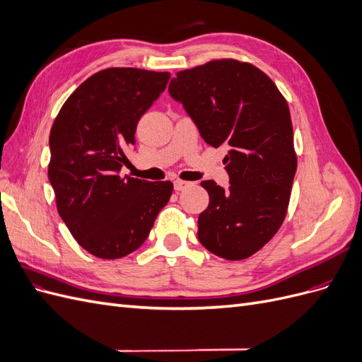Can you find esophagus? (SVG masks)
Returning a JSON list of instances; mask_svg holds the SVG:
<instances>
[{
    "label": "esophagus",
    "mask_w": 362,
    "mask_h": 362,
    "mask_svg": "<svg viewBox=\"0 0 362 362\" xmlns=\"http://www.w3.org/2000/svg\"><path fill=\"white\" fill-rule=\"evenodd\" d=\"M190 182H187V181H181V180H177L173 182V189L177 190V192H182V190H185V189H189L190 187Z\"/></svg>",
    "instance_id": "obj_1"
}]
</instances>
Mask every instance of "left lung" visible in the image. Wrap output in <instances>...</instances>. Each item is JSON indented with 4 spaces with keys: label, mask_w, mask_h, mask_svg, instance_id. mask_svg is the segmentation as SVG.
Returning a JSON list of instances; mask_svg holds the SVG:
<instances>
[{
    "label": "left lung",
    "mask_w": 362,
    "mask_h": 362,
    "mask_svg": "<svg viewBox=\"0 0 362 362\" xmlns=\"http://www.w3.org/2000/svg\"><path fill=\"white\" fill-rule=\"evenodd\" d=\"M169 93L205 144L228 149L229 187L201 182L210 196L198 221L201 245L231 261L254 255L286 218L298 168L287 101L264 72L231 59L178 72Z\"/></svg>",
    "instance_id": "left-lung-1"
}]
</instances>
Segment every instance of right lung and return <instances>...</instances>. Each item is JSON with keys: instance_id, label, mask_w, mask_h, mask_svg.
I'll list each match as a JSON object with an SVG mask.
<instances>
[{"instance_id": "1", "label": "right lung", "mask_w": 362, "mask_h": 362, "mask_svg": "<svg viewBox=\"0 0 362 362\" xmlns=\"http://www.w3.org/2000/svg\"><path fill=\"white\" fill-rule=\"evenodd\" d=\"M169 78V72L136 68L100 71L76 87L52 124L48 178L59 214L98 258L139 249L170 199V181L120 177L139 120Z\"/></svg>"}]
</instances>
